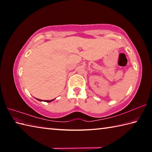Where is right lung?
Listing matches in <instances>:
<instances>
[{"label": "right lung", "mask_w": 152, "mask_h": 152, "mask_svg": "<svg viewBox=\"0 0 152 152\" xmlns=\"http://www.w3.org/2000/svg\"><path fill=\"white\" fill-rule=\"evenodd\" d=\"M38 101H42V100L41 99H38ZM53 100H50V101H45V102H50L51 101H52Z\"/></svg>", "instance_id": "1"}]
</instances>
